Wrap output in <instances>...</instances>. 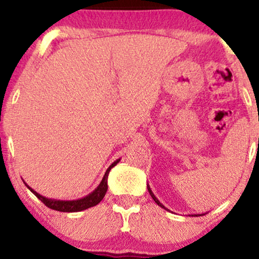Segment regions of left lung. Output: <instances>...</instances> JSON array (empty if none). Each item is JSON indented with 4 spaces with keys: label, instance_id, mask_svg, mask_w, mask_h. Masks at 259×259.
<instances>
[{
    "label": "left lung",
    "instance_id": "obj_1",
    "mask_svg": "<svg viewBox=\"0 0 259 259\" xmlns=\"http://www.w3.org/2000/svg\"><path fill=\"white\" fill-rule=\"evenodd\" d=\"M147 189H148V192H150V194H151V197L152 198H153V200L155 201V203H157L158 205H159V206H160V207H162V208H165V206H164V205H162L161 203H160V201H159L158 199H157V198H155V196H154V194L153 193H152V191H151V189H150V187H148L147 186Z\"/></svg>",
    "mask_w": 259,
    "mask_h": 259
}]
</instances>
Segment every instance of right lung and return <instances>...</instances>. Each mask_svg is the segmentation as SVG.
<instances>
[{"instance_id": "right-lung-1", "label": "right lung", "mask_w": 259, "mask_h": 259, "mask_svg": "<svg viewBox=\"0 0 259 259\" xmlns=\"http://www.w3.org/2000/svg\"><path fill=\"white\" fill-rule=\"evenodd\" d=\"M119 160H120V159H118V160L113 162V164L107 168V171H106L104 178H102V180H101L100 185H99L97 189H95L91 194H88L87 197L82 198V199L69 200V201L48 199V198L42 197L41 194L35 192V191L33 189H30L29 186H27V187L35 194V196L38 198V199L42 201V203L46 205V206L52 208V210L60 211V212H77V211L86 210V208L95 206V205H98L102 199H104L105 194H106V192H107L108 173H109V171H111V168L113 167V166H115L116 164H118Z\"/></svg>"}]
</instances>
